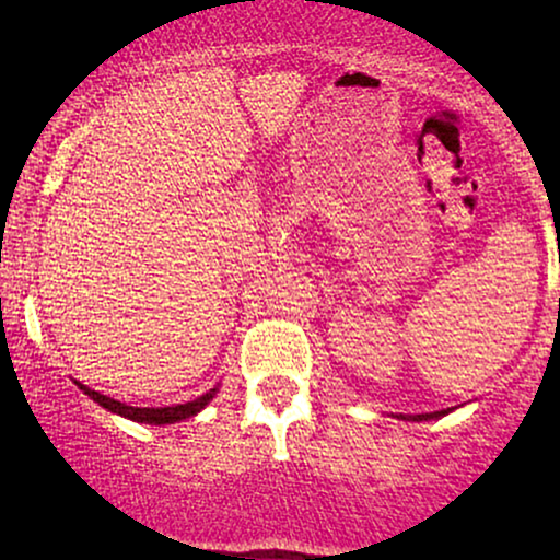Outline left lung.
Masks as SVG:
<instances>
[{
    "mask_svg": "<svg viewBox=\"0 0 560 560\" xmlns=\"http://www.w3.org/2000/svg\"><path fill=\"white\" fill-rule=\"evenodd\" d=\"M451 412V408L448 410H439V412H423V416H410V418H405V416H400L402 420H433V418H441V416H448Z\"/></svg>",
    "mask_w": 560,
    "mask_h": 560,
    "instance_id": "1",
    "label": "left lung"
}]
</instances>
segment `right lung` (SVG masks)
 <instances>
[{"label":"right lung","mask_w":560,"mask_h":560,"mask_svg":"<svg viewBox=\"0 0 560 560\" xmlns=\"http://www.w3.org/2000/svg\"><path fill=\"white\" fill-rule=\"evenodd\" d=\"M83 389V395H89L91 400L102 405V408L117 412L121 418H129L135 420V423H150V425H167V423H178V420H186L190 416H196V412H201L206 405L213 400V395H217V387L209 389V393L196 397V400L190 402H183V405H171V408H132V405L127 402H119V400H112V397H106L102 393H96V389H91L86 385H81V382H75Z\"/></svg>","instance_id":"right-lung-1"}]
</instances>
